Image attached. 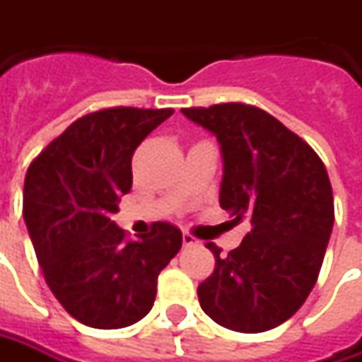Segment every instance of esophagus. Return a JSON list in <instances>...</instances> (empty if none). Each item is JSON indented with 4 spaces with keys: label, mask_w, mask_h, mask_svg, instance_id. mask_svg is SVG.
I'll list each match as a JSON object with an SVG mask.
<instances>
[{
    "label": "esophagus",
    "mask_w": 362,
    "mask_h": 362,
    "mask_svg": "<svg viewBox=\"0 0 362 362\" xmlns=\"http://www.w3.org/2000/svg\"><path fill=\"white\" fill-rule=\"evenodd\" d=\"M182 243H184V247H194V245H198V241L190 233H184L182 235Z\"/></svg>",
    "instance_id": "obj_1"
}]
</instances>
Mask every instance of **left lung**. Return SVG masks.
<instances>
[{
  "mask_svg": "<svg viewBox=\"0 0 362 362\" xmlns=\"http://www.w3.org/2000/svg\"><path fill=\"white\" fill-rule=\"evenodd\" d=\"M216 135L223 153L221 206L251 230L227 255L214 243V272L198 286L212 320L237 332H265L306 302L334 225V198L318 153L253 105L182 109Z\"/></svg>",
  "mask_w": 362,
  "mask_h": 362,
  "instance_id": "obj_1",
  "label": "left lung"
}]
</instances>
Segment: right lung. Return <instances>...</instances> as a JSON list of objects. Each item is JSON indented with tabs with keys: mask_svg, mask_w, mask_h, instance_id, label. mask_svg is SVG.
<instances>
[{
	"mask_svg": "<svg viewBox=\"0 0 362 362\" xmlns=\"http://www.w3.org/2000/svg\"><path fill=\"white\" fill-rule=\"evenodd\" d=\"M174 109L111 107L83 115L30 164L24 221L44 279L90 328H125L153 306L158 275L180 251V228L153 223L139 241L111 221L132 190L137 146Z\"/></svg>",
	"mask_w": 362,
	"mask_h": 362,
	"instance_id": "obj_1",
	"label": "right lung"
}]
</instances>
